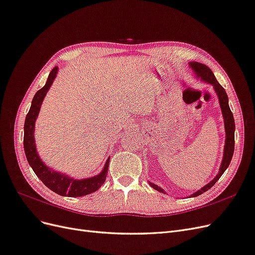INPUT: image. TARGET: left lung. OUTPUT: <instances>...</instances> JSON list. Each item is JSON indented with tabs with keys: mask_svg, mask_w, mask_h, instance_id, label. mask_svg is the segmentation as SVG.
Instances as JSON below:
<instances>
[{
	"mask_svg": "<svg viewBox=\"0 0 255 255\" xmlns=\"http://www.w3.org/2000/svg\"><path fill=\"white\" fill-rule=\"evenodd\" d=\"M190 68L192 70L195 71V73L198 75V78H201L202 81L211 84L215 92L217 94L218 99H219V104L221 107L222 111V115H223V119H225V128H226V144H225V153H223V159L222 163L219 169L218 174L216 175L215 179L208 183L207 185H205L204 187H202L201 189H199L197 192H195L192 197H197L200 196L203 192H205L206 190L210 189L211 187L214 186V184L219 180V177L222 175V173L226 171V169L229 167L231 159H232L233 153H234V144H235V138H234V132H235V122H234V117L233 114L230 110L229 106V99H228V95L221 85L218 83V81L216 80L215 75L213 73V71L208 68L206 65L201 64V63H197V61H192V63L189 64ZM151 186L156 189L158 191H163L165 192L160 187L156 186L155 184L150 183Z\"/></svg>",
	"mask_w": 255,
	"mask_h": 255,
	"instance_id": "left-lung-1",
	"label": "left lung"
}]
</instances>
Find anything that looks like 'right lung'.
<instances>
[{
    "label": "right lung",
    "mask_w": 255,
    "mask_h": 255,
    "mask_svg": "<svg viewBox=\"0 0 255 255\" xmlns=\"http://www.w3.org/2000/svg\"><path fill=\"white\" fill-rule=\"evenodd\" d=\"M57 70V67H54L52 69V71L50 72L49 78L47 80V83H45V85L41 89L36 92V95L32 101V105H30V109L25 118L23 144H24V152L29 166L32 167L36 175L39 177L45 186L50 188L52 191L56 192L59 196L82 197L89 195L91 192H95L102 186L107 175L110 158L107 159L105 167L103 168L102 172L100 174L89 177V179L74 180L72 177H69L64 173L56 172L55 170H52L51 168L45 166L43 161L40 159V157L38 156L35 145V122L38 117V113L40 111V106L43 99L45 95H47L48 90L50 89L53 81L56 78Z\"/></svg>",
    "instance_id": "right-lung-1"
}]
</instances>
